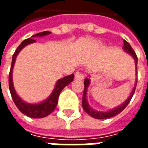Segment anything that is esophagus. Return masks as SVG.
<instances>
[{"mask_svg":"<svg viewBox=\"0 0 148 148\" xmlns=\"http://www.w3.org/2000/svg\"><path fill=\"white\" fill-rule=\"evenodd\" d=\"M75 78L78 79V80H82L84 78V74L81 73L79 71H77L75 73Z\"/></svg>","mask_w":148,"mask_h":148,"instance_id":"obj_1","label":"esophagus"}]
</instances>
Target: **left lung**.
<instances>
[{"label": "left lung", "instance_id": "8db88e82", "mask_svg": "<svg viewBox=\"0 0 148 148\" xmlns=\"http://www.w3.org/2000/svg\"><path fill=\"white\" fill-rule=\"evenodd\" d=\"M123 49H124L125 51H127V53H129L131 55H132V57L135 59L136 61V65L137 66V62H138V58H137L136 54L135 53L134 50L132 49V47H131V45L128 43V42L126 41V40H124V46H123ZM89 84H90V80L89 78H86L85 81H84V92H83V97H82V107H83V109L88 114L91 116L92 117L96 118V119H99V120H103V119H108V118H111L115 116L116 115L119 114L120 112L123 111L127 106L128 105V103L130 102L132 97L133 96L134 93H135V90H136V86H135V88L132 90V92L131 93L130 97L127 99V101L123 104L121 105V106H119L116 109H113V110H111L109 112H97L93 110L87 102L86 100V92L87 89H88V86H89Z\"/></svg>", "mask_w": 148, "mask_h": 148}]
</instances>
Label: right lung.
Here are the masks:
<instances>
[{
	"label": "right lung",
	"mask_w": 148,
	"mask_h": 148,
	"mask_svg": "<svg viewBox=\"0 0 148 148\" xmlns=\"http://www.w3.org/2000/svg\"><path fill=\"white\" fill-rule=\"evenodd\" d=\"M50 33H51L50 32L46 31V32H42L36 34V35H34L32 37L43 36L48 35ZM34 42H36V40L33 39H25V40H24L23 42H21L20 46L17 47V49L16 50V51H15V53L12 55L11 69H10L9 74H8V86H9V90H10L12 97V100L14 101L15 105L16 106L18 109L22 113H24V115H26L27 116L32 118H42L48 116L49 114H51L52 112L55 110V107H56L57 104H58V97H59V94L61 93V91L63 90V88L65 86H66L68 84H70L72 81L74 80V74H71L69 76H66V77H64L63 78L59 79L57 82L56 85H55V89H54L53 92L51 94V96L49 97L48 99H47L45 101H43L42 103L36 104V105H32V104H27V103L24 102L17 96V94H16L14 90L13 84H12V69H13V66H14L16 58L17 56L18 53L21 51V49L26 45H27V44Z\"/></svg>",
	"instance_id": "add662e5"
}]
</instances>
